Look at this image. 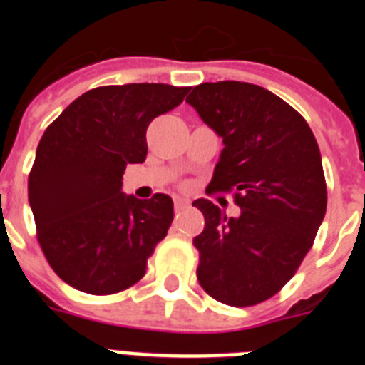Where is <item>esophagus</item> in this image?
Masks as SVG:
<instances>
[{"mask_svg":"<svg viewBox=\"0 0 365 365\" xmlns=\"http://www.w3.org/2000/svg\"><path fill=\"white\" fill-rule=\"evenodd\" d=\"M187 204H189V202H187L185 198H174V209H176V211L183 209Z\"/></svg>","mask_w":365,"mask_h":365,"instance_id":"esophagus-1","label":"esophagus"}]
</instances>
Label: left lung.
Masks as SVG:
<instances>
[{"label": "left lung", "instance_id": "obj_1", "mask_svg": "<svg viewBox=\"0 0 365 365\" xmlns=\"http://www.w3.org/2000/svg\"><path fill=\"white\" fill-rule=\"evenodd\" d=\"M187 103L224 143L207 195L231 192L240 207L233 218L207 198L192 204L205 220L196 277L224 305H257L294 277L325 217L318 143L301 113L255 84L204 82Z\"/></svg>", "mask_w": 365, "mask_h": 365}]
</instances>
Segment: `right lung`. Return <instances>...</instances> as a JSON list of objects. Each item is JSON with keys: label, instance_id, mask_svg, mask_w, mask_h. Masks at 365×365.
Listing matches in <instances>:
<instances>
[{"label": "right lung", "instance_id": "obj_1", "mask_svg": "<svg viewBox=\"0 0 365 365\" xmlns=\"http://www.w3.org/2000/svg\"><path fill=\"white\" fill-rule=\"evenodd\" d=\"M189 88L101 86L82 93L43 132L29 173V204L47 262L81 292L110 296L135 284L173 224L170 196L121 191L128 163L147 158V128Z\"/></svg>", "mask_w": 365, "mask_h": 365}]
</instances>
